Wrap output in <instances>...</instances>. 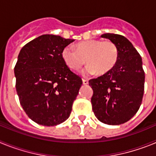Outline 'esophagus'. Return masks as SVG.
Masks as SVG:
<instances>
[{"mask_svg": "<svg viewBox=\"0 0 156 156\" xmlns=\"http://www.w3.org/2000/svg\"><path fill=\"white\" fill-rule=\"evenodd\" d=\"M83 84H84V85L88 84V80H87L83 79Z\"/></svg>", "mask_w": 156, "mask_h": 156, "instance_id": "34e87169", "label": "esophagus"}]
</instances>
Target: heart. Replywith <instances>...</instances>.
<instances>
[{"instance_id":"b5f03b06","label":"heart","mask_w":156,"mask_h":156,"mask_svg":"<svg viewBox=\"0 0 156 156\" xmlns=\"http://www.w3.org/2000/svg\"><path fill=\"white\" fill-rule=\"evenodd\" d=\"M61 56L70 69L80 70L87 62L88 65L83 72V75H93L97 72L98 74H105L116 65L119 50L112 41L92 39L78 43L75 45V49L69 46L65 47Z\"/></svg>"}]
</instances>
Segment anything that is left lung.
I'll return each mask as SVG.
<instances>
[{"label":"left lung","mask_w":156,"mask_h":156,"mask_svg":"<svg viewBox=\"0 0 156 156\" xmlns=\"http://www.w3.org/2000/svg\"><path fill=\"white\" fill-rule=\"evenodd\" d=\"M113 42L119 50V58L111 71L89 80L93 89L92 109L103 123L119 125L137 113L144 90L142 59L131 43L119 34L101 36Z\"/></svg>","instance_id":"8db88e82"}]
</instances>
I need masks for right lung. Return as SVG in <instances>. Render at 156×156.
<instances>
[{
	"label": "right lung",
	"instance_id": "add662e5",
	"mask_svg": "<svg viewBox=\"0 0 156 156\" xmlns=\"http://www.w3.org/2000/svg\"><path fill=\"white\" fill-rule=\"evenodd\" d=\"M74 40L45 34L27 43L18 56L14 73L19 101L29 118L43 126H56L69 117L83 84L62 58Z\"/></svg>",
	"mask_w": 156,
	"mask_h": 156
}]
</instances>
